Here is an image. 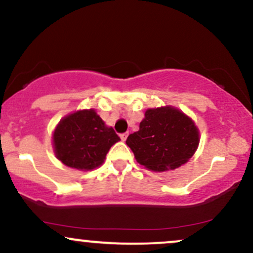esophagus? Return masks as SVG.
Returning <instances> with one entry per match:
<instances>
[{
    "instance_id": "1",
    "label": "esophagus",
    "mask_w": 253,
    "mask_h": 253,
    "mask_svg": "<svg viewBox=\"0 0 253 253\" xmlns=\"http://www.w3.org/2000/svg\"><path fill=\"white\" fill-rule=\"evenodd\" d=\"M127 136H128V133H123V134H120V138H121V140H123V141L126 140Z\"/></svg>"
}]
</instances>
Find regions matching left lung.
Segmentation results:
<instances>
[{"mask_svg": "<svg viewBox=\"0 0 253 253\" xmlns=\"http://www.w3.org/2000/svg\"><path fill=\"white\" fill-rule=\"evenodd\" d=\"M199 129L190 118L173 107L147 109L138 132L126 144L139 164L152 171L179 168L199 146Z\"/></svg>", "mask_w": 253, "mask_h": 253, "instance_id": "obj_1", "label": "left lung"}]
</instances>
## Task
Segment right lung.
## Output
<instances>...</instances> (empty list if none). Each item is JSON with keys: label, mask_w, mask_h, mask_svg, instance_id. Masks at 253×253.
<instances>
[{"label": "right lung", "mask_w": 253, "mask_h": 253, "mask_svg": "<svg viewBox=\"0 0 253 253\" xmlns=\"http://www.w3.org/2000/svg\"><path fill=\"white\" fill-rule=\"evenodd\" d=\"M120 140L94 109L78 110L60 120L53 133L56 157L66 167L92 170L102 165L110 147Z\"/></svg>", "instance_id": "1"}]
</instances>
